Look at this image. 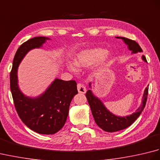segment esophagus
<instances>
[{
    "mask_svg": "<svg viewBox=\"0 0 160 160\" xmlns=\"http://www.w3.org/2000/svg\"><path fill=\"white\" fill-rule=\"evenodd\" d=\"M77 89L78 92L80 93H86V87L82 83H78L77 84Z\"/></svg>",
    "mask_w": 160,
    "mask_h": 160,
    "instance_id": "1",
    "label": "esophagus"
}]
</instances>
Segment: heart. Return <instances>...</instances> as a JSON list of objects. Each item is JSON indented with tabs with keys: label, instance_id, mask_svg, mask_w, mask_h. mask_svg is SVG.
<instances>
[{
	"label": "heart",
	"instance_id": "heart-1",
	"mask_svg": "<svg viewBox=\"0 0 160 160\" xmlns=\"http://www.w3.org/2000/svg\"><path fill=\"white\" fill-rule=\"evenodd\" d=\"M109 59V56L107 53V51L100 48V47H94L83 50L74 60L75 65L78 67H89L99 62L100 66H103L107 63ZM67 67L72 72H76V68L73 64L68 63Z\"/></svg>",
	"mask_w": 160,
	"mask_h": 160
}]
</instances>
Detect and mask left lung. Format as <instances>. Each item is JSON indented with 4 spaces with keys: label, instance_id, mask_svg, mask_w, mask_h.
Segmentation results:
<instances>
[{
    "label": "left lung",
    "instance_id": "1",
    "mask_svg": "<svg viewBox=\"0 0 160 160\" xmlns=\"http://www.w3.org/2000/svg\"><path fill=\"white\" fill-rule=\"evenodd\" d=\"M117 38H121L124 41L128 47V49L132 51V53H136L138 52H142V49L138 43L131 39H128L124 37H116ZM145 62H147L145 56H142ZM148 92V87L146 88L142 100V104L140 107L138 108L136 112L131 115L127 117H118L112 114L108 111L106 107L104 106L102 102L94 96L91 90L87 91L86 98L91 107L92 115L94 118V120L97 125L102 130L107 132H116L118 131L123 130L131 126L133 122L137 120L140 115L143 111L147 103V97Z\"/></svg>",
    "mask_w": 160,
    "mask_h": 160
}]
</instances>
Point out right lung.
<instances>
[{
  "label": "right lung",
  "mask_w": 160,
  "mask_h": 160,
  "mask_svg": "<svg viewBox=\"0 0 160 160\" xmlns=\"http://www.w3.org/2000/svg\"><path fill=\"white\" fill-rule=\"evenodd\" d=\"M47 37H35L19 47L10 72V89L18 116L27 127L40 134L51 135L63 127L69 114V105L78 93L75 80L56 79L42 96L31 98L24 96L18 87L17 69L20 61L29 50L39 48Z\"/></svg>",
  "instance_id": "add662e5"
}]
</instances>
